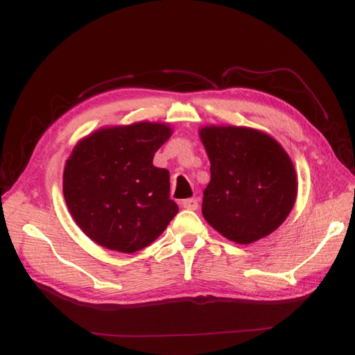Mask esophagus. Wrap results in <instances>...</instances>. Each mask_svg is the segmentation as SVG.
I'll list each match as a JSON object with an SVG mask.
<instances>
[{"instance_id":"obj_1","label":"esophagus","mask_w":355,"mask_h":355,"mask_svg":"<svg viewBox=\"0 0 355 355\" xmlns=\"http://www.w3.org/2000/svg\"><path fill=\"white\" fill-rule=\"evenodd\" d=\"M182 207L187 209H198L199 208V200L196 198H190L182 200Z\"/></svg>"}]
</instances>
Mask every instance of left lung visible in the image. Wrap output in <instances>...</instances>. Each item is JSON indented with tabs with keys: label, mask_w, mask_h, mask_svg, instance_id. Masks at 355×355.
<instances>
[{
	"label": "left lung",
	"mask_w": 355,
	"mask_h": 355,
	"mask_svg": "<svg viewBox=\"0 0 355 355\" xmlns=\"http://www.w3.org/2000/svg\"><path fill=\"white\" fill-rule=\"evenodd\" d=\"M199 137L211 173L202 200L205 220L241 245L270 236L297 199V173L285 148L251 127L204 125Z\"/></svg>",
	"instance_id": "obj_1"
}]
</instances>
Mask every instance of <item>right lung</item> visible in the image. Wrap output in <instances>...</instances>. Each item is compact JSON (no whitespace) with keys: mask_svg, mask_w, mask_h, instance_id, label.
I'll list each match as a JSON object with an SVG mask.
<instances>
[{"mask_svg":"<svg viewBox=\"0 0 355 355\" xmlns=\"http://www.w3.org/2000/svg\"><path fill=\"white\" fill-rule=\"evenodd\" d=\"M165 122L101 127L76 142L64 167L62 193L83 233L107 250L148 247L178 214L170 173L153 165L170 139Z\"/></svg>","mask_w":355,"mask_h":355,"instance_id":"1","label":"right lung"}]
</instances>
